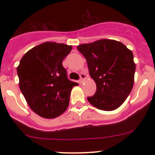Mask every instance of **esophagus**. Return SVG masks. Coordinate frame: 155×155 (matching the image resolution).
I'll use <instances>...</instances> for the list:
<instances>
[{
	"label": "esophagus",
	"mask_w": 155,
	"mask_h": 155,
	"mask_svg": "<svg viewBox=\"0 0 155 155\" xmlns=\"http://www.w3.org/2000/svg\"><path fill=\"white\" fill-rule=\"evenodd\" d=\"M86 78V75L84 74V73H81L80 74V82L81 83H83V82L84 81V80H85Z\"/></svg>",
	"instance_id": "obj_1"
}]
</instances>
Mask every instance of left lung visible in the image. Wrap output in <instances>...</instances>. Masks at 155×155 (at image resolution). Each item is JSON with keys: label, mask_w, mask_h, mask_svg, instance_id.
I'll return each instance as SVG.
<instances>
[{"label": "left lung", "mask_w": 155, "mask_h": 155, "mask_svg": "<svg viewBox=\"0 0 155 155\" xmlns=\"http://www.w3.org/2000/svg\"><path fill=\"white\" fill-rule=\"evenodd\" d=\"M78 50L85 57L90 76L96 84L95 94L87 97L88 102L104 111L120 107L134 86L136 65L132 51L113 39L79 45Z\"/></svg>", "instance_id": "8db88e82"}]
</instances>
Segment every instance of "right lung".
<instances>
[{
  "instance_id": "add662e5",
  "label": "right lung",
  "mask_w": 155,
  "mask_h": 155,
  "mask_svg": "<svg viewBox=\"0 0 155 155\" xmlns=\"http://www.w3.org/2000/svg\"><path fill=\"white\" fill-rule=\"evenodd\" d=\"M72 46L46 42L28 50L17 73L19 87L31 109L41 117L56 118L68 109L70 94L78 83L68 79L64 59Z\"/></svg>"
}]
</instances>
